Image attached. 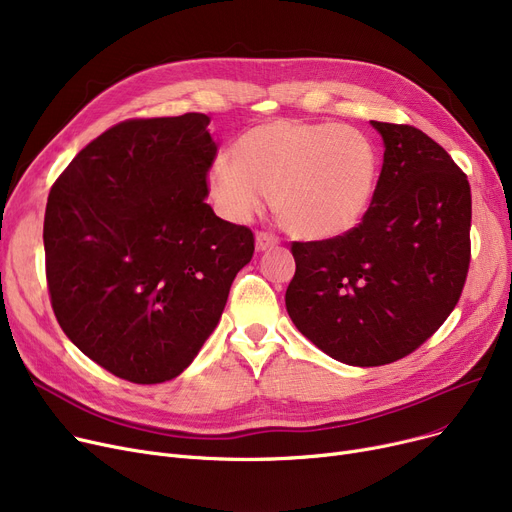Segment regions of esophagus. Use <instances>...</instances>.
I'll return each mask as SVG.
<instances>
[{
  "label": "esophagus",
  "instance_id": "esophagus-1",
  "mask_svg": "<svg viewBox=\"0 0 512 512\" xmlns=\"http://www.w3.org/2000/svg\"><path fill=\"white\" fill-rule=\"evenodd\" d=\"M276 245H280V238L274 236L272 232H257L255 234V247L257 251H267V249H274Z\"/></svg>",
  "mask_w": 512,
  "mask_h": 512
}]
</instances>
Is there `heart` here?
Masks as SVG:
<instances>
[{
    "instance_id": "obj_1",
    "label": "heart",
    "mask_w": 512,
    "mask_h": 512,
    "mask_svg": "<svg viewBox=\"0 0 512 512\" xmlns=\"http://www.w3.org/2000/svg\"><path fill=\"white\" fill-rule=\"evenodd\" d=\"M378 153L365 132L332 122L274 120L247 130L232 161H213L209 193L232 222H247L270 195L294 236L334 238L359 224L373 197Z\"/></svg>"
}]
</instances>
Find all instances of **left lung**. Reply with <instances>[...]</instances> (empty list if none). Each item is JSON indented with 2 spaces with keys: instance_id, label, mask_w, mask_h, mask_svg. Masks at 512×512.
Segmentation results:
<instances>
[{
  "instance_id": "1",
  "label": "left lung",
  "mask_w": 512,
  "mask_h": 512,
  "mask_svg": "<svg viewBox=\"0 0 512 512\" xmlns=\"http://www.w3.org/2000/svg\"><path fill=\"white\" fill-rule=\"evenodd\" d=\"M384 164L359 226L292 242L297 272L286 288L294 326L332 359L394 363L444 324L471 261L467 174L425 132L375 122Z\"/></svg>"
}]
</instances>
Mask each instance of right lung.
Instances as JSON below:
<instances>
[{
    "label": "right lung",
    "mask_w": 512,
    "mask_h": 512,
    "mask_svg": "<svg viewBox=\"0 0 512 512\" xmlns=\"http://www.w3.org/2000/svg\"><path fill=\"white\" fill-rule=\"evenodd\" d=\"M205 114L132 118L107 128L53 182L45 276L64 334L132 384L193 363L218 326L251 228L205 203L218 155Z\"/></svg>",
    "instance_id": "right-lung-1"
}]
</instances>
